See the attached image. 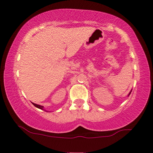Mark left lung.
<instances>
[{
    "label": "left lung",
    "mask_w": 153,
    "mask_h": 153,
    "mask_svg": "<svg viewBox=\"0 0 153 153\" xmlns=\"http://www.w3.org/2000/svg\"><path fill=\"white\" fill-rule=\"evenodd\" d=\"M129 94H130V93H129Z\"/></svg>",
    "instance_id": "left-lung-1"
}]
</instances>
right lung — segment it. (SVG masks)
I'll use <instances>...</instances> for the list:
<instances>
[{"label": "right lung", "instance_id": "obj_1", "mask_svg": "<svg viewBox=\"0 0 153 153\" xmlns=\"http://www.w3.org/2000/svg\"><path fill=\"white\" fill-rule=\"evenodd\" d=\"M33 105H34L35 106H36L37 108H40V109H43V106H41V105H39V104H34V103H33Z\"/></svg>", "mask_w": 153, "mask_h": 153}]
</instances>
